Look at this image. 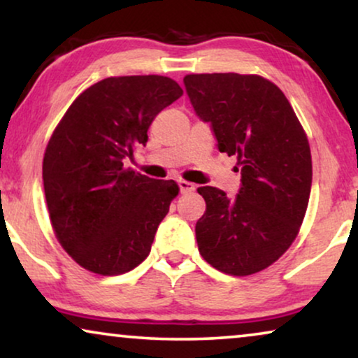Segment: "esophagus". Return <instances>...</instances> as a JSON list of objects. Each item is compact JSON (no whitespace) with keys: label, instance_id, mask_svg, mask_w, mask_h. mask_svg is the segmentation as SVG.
<instances>
[{"label":"esophagus","instance_id":"34e87169","mask_svg":"<svg viewBox=\"0 0 358 358\" xmlns=\"http://www.w3.org/2000/svg\"><path fill=\"white\" fill-rule=\"evenodd\" d=\"M179 189H180V194H189V192H194L195 190V185L192 182H189V180H179Z\"/></svg>","mask_w":358,"mask_h":358}]
</instances>
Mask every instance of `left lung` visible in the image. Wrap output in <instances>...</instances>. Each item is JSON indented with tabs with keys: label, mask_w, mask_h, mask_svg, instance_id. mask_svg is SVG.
I'll list each match as a JSON object with an SVG mask.
<instances>
[{
	"label": "left lung",
	"mask_w": 358,
	"mask_h": 358,
	"mask_svg": "<svg viewBox=\"0 0 358 358\" xmlns=\"http://www.w3.org/2000/svg\"><path fill=\"white\" fill-rule=\"evenodd\" d=\"M185 92L208 122L218 150L236 156L241 187L228 199L199 187L207 210L195 224L199 251L229 275H251L290 248L311 192V151L290 102L266 78L238 73L187 75Z\"/></svg>",
	"instance_id": "8db88e82"
}]
</instances>
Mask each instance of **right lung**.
Masks as SVG:
<instances>
[{
	"mask_svg": "<svg viewBox=\"0 0 358 358\" xmlns=\"http://www.w3.org/2000/svg\"><path fill=\"white\" fill-rule=\"evenodd\" d=\"M182 92L166 76L106 78L76 97L53 131L43 190L53 231L81 267L119 275L148 257L179 187L125 169L124 161Z\"/></svg>",
	"mask_w": 358,
	"mask_h": 358,
	"instance_id": "add662e5",
	"label": "right lung"
}]
</instances>
